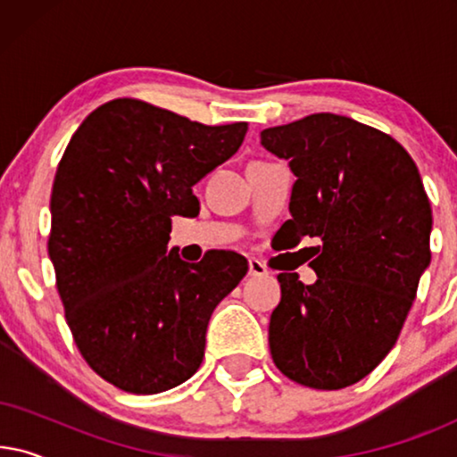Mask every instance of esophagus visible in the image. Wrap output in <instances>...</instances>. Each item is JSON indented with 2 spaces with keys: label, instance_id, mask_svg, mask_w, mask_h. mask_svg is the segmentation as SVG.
<instances>
[{
  "label": "esophagus",
  "instance_id": "obj_1",
  "mask_svg": "<svg viewBox=\"0 0 457 457\" xmlns=\"http://www.w3.org/2000/svg\"><path fill=\"white\" fill-rule=\"evenodd\" d=\"M249 274H252V277H266L268 270L260 260L252 258V260H249Z\"/></svg>",
  "mask_w": 457,
  "mask_h": 457
}]
</instances>
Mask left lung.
Masks as SVG:
<instances>
[{"mask_svg": "<svg viewBox=\"0 0 457 457\" xmlns=\"http://www.w3.org/2000/svg\"><path fill=\"white\" fill-rule=\"evenodd\" d=\"M297 180L283 245L303 237L318 280L280 272L268 343L287 378L335 391L358 383L395 345L430 264V202L411 155L383 130L322 114L262 130Z\"/></svg>", "mask_w": 457, "mask_h": 457, "instance_id": "left-lung-1", "label": "left lung"}]
</instances>
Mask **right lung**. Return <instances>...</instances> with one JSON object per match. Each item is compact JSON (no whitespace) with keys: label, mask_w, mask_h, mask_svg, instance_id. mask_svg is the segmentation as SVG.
I'll list each match as a JSON object with an SVG mask.
<instances>
[{"label":"right lung","mask_w":457,"mask_h":457,"mask_svg":"<svg viewBox=\"0 0 457 457\" xmlns=\"http://www.w3.org/2000/svg\"><path fill=\"white\" fill-rule=\"evenodd\" d=\"M247 122L208 124L120 97L72 135L52 187L54 262L66 322L93 372L154 395L197 372L218 303L247 260L212 249L197 264L166 253L172 216H193V185L241 147Z\"/></svg>","instance_id":"obj_1"}]
</instances>
